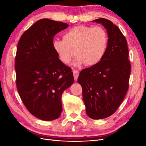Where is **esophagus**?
Returning a JSON list of instances; mask_svg holds the SVG:
<instances>
[{"label":"esophagus","instance_id":"esophagus-1","mask_svg":"<svg viewBox=\"0 0 146 146\" xmlns=\"http://www.w3.org/2000/svg\"><path fill=\"white\" fill-rule=\"evenodd\" d=\"M73 76H74V79H75V81H76L77 79H78V77L79 76V71L78 70H74L73 71Z\"/></svg>","mask_w":146,"mask_h":146}]
</instances>
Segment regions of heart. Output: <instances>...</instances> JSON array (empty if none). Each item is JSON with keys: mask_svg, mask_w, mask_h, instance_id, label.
Here are the masks:
<instances>
[{"mask_svg": "<svg viewBox=\"0 0 146 146\" xmlns=\"http://www.w3.org/2000/svg\"><path fill=\"white\" fill-rule=\"evenodd\" d=\"M63 38L54 40L52 46L64 64H69L76 54L78 56L73 62L75 66L84 64L94 66L103 59L106 52L108 36L101 27L76 26L65 32Z\"/></svg>", "mask_w": 146, "mask_h": 146, "instance_id": "1", "label": "heart"}]
</instances>
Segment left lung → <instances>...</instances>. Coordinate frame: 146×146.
<instances>
[{"mask_svg": "<svg viewBox=\"0 0 146 146\" xmlns=\"http://www.w3.org/2000/svg\"><path fill=\"white\" fill-rule=\"evenodd\" d=\"M92 22L107 29V48L98 64L81 71L78 82L86 113L97 120L111 115L120 106L128 90L131 68L127 42L119 27L104 18Z\"/></svg>", "mask_w": 146, "mask_h": 146, "instance_id": "left-lung-1", "label": "left lung"}]
</instances>
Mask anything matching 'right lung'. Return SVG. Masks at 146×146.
I'll use <instances>...</instances> for the list:
<instances>
[{"instance_id": "add662e5", "label": "right lung", "mask_w": 146, "mask_h": 146, "mask_svg": "<svg viewBox=\"0 0 146 146\" xmlns=\"http://www.w3.org/2000/svg\"><path fill=\"white\" fill-rule=\"evenodd\" d=\"M68 24L40 19L22 35L15 56L16 86L29 112L42 120L60 116L61 96L74 82L71 69L59 59L53 38Z\"/></svg>"}]
</instances>
